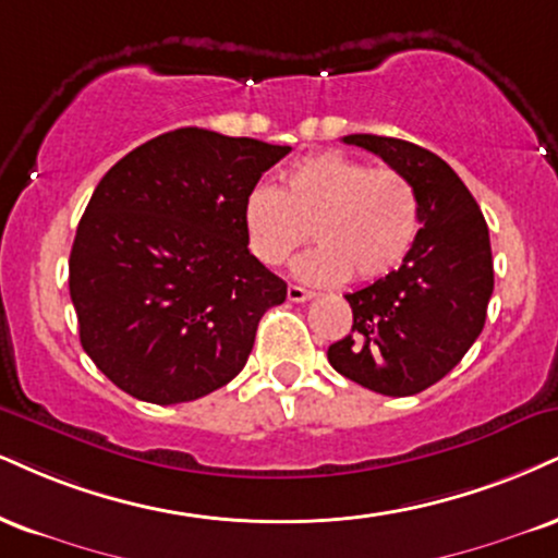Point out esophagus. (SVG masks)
<instances>
[{
	"mask_svg": "<svg viewBox=\"0 0 558 558\" xmlns=\"http://www.w3.org/2000/svg\"><path fill=\"white\" fill-rule=\"evenodd\" d=\"M308 299H314L312 291H306V288H301V286H288V301L301 304V301H308Z\"/></svg>",
	"mask_w": 558,
	"mask_h": 558,
	"instance_id": "obj_1",
	"label": "esophagus"
}]
</instances>
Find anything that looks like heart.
Returning <instances> with one entry per match:
<instances>
[{"label": "heart", "instance_id": "1", "mask_svg": "<svg viewBox=\"0 0 558 558\" xmlns=\"http://www.w3.org/2000/svg\"><path fill=\"white\" fill-rule=\"evenodd\" d=\"M246 244L262 265L278 267L306 239H319L296 262L301 280H379L408 257L421 231L415 186L400 171L372 169L345 153H319L291 166L283 186L259 184L246 194Z\"/></svg>", "mask_w": 558, "mask_h": 558}]
</instances>
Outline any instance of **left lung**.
<instances>
[{
	"label": "left lung",
	"mask_w": 558,
	"mask_h": 558,
	"mask_svg": "<svg viewBox=\"0 0 558 558\" xmlns=\"http://www.w3.org/2000/svg\"><path fill=\"white\" fill-rule=\"evenodd\" d=\"M415 186L421 231L398 270L348 293L351 335L330 345L332 368L389 398L424 392L460 364L494 293L488 226L468 186L439 156L405 140L348 134Z\"/></svg>",
	"instance_id": "left-lung-1"
}]
</instances>
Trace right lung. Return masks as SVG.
I'll return each instance as SVG.
<instances>
[{
  "mask_svg": "<svg viewBox=\"0 0 558 558\" xmlns=\"http://www.w3.org/2000/svg\"><path fill=\"white\" fill-rule=\"evenodd\" d=\"M291 153L184 126L98 181L70 254L80 343L132 398L177 405L244 368L288 286L246 246L244 199Z\"/></svg>",
  "mask_w": 558,
  "mask_h": 558,
  "instance_id": "1",
  "label": "right lung"
}]
</instances>
